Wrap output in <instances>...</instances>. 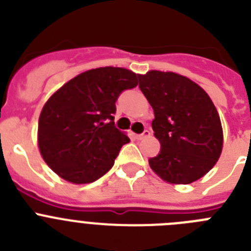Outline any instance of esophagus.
Returning <instances> with one entry per match:
<instances>
[{"label":"esophagus","mask_w":251,"mask_h":251,"mask_svg":"<svg viewBox=\"0 0 251 251\" xmlns=\"http://www.w3.org/2000/svg\"><path fill=\"white\" fill-rule=\"evenodd\" d=\"M150 136H151L150 130H145V132L142 133V134H137V139H139V141H141V139H145Z\"/></svg>","instance_id":"esophagus-1"}]
</instances>
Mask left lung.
Here are the masks:
<instances>
[{"label":"left lung","instance_id":"obj_1","mask_svg":"<svg viewBox=\"0 0 251 251\" xmlns=\"http://www.w3.org/2000/svg\"><path fill=\"white\" fill-rule=\"evenodd\" d=\"M139 88L154 112L152 128L161 152L150 158L163 181L187 185L205 176L223 151L220 115L199 84L172 72L138 75Z\"/></svg>","mask_w":251,"mask_h":251}]
</instances>
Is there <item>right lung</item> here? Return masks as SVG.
I'll use <instances>...</instances> for the list:
<instances>
[{
	"label": "right lung",
	"mask_w": 251,
	"mask_h": 251,
	"mask_svg": "<svg viewBox=\"0 0 251 251\" xmlns=\"http://www.w3.org/2000/svg\"><path fill=\"white\" fill-rule=\"evenodd\" d=\"M138 85L124 68H97L73 77L51 95L40 113L37 146L59 177L75 185L94 182L114 165L129 142L114 127L115 101Z\"/></svg>",
	"instance_id": "add662e5"
}]
</instances>
